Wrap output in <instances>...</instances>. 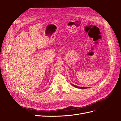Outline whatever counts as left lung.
<instances>
[{
	"mask_svg": "<svg viewBox=\"0 0 121 121\" xmlns=\"http://www.w3.org/2000/svg\"><path fill=\"white\" fill-rule=\"evenodd\" d=\"M72 85H73V86L75 87L76 88H80V89H86V88H88V87H78L77 86H76L75 85H74V84H71Z\"/></svg>",
	"mask_w": 121,
	"mask_h": 121,
	"instance_id": "left-lung-1",
	"label": "left lung"
}]
</instances>
